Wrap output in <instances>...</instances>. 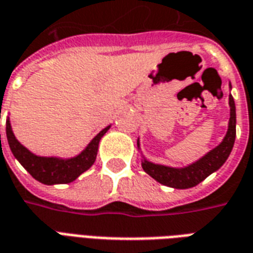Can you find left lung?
<instances>
[{
  "label": "left lung",
  "mask_w": 253,
  "mask_h": 253,
  "mask_svg": "<svg viewBox=\"0 0 253 253\" xmlns=\"http://www.w3.org/2000/svg\"><path fill=\"white\" fill-rule=\"evenodd\" d=\"M229 105H230V118H229L228 132L217 148L210 150L206 156H203L196 163L184 168H170L143 160V170L149 176H152L154 180H157L164 186L184 190V188L198 186L207 176L219 169L223 163L228 160L236 139V105L232 94H229Z\"/></svg>",
  "instance_id": "obj_1"
}]
</instances>
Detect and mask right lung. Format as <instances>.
<instances>
[{
    "instance_id": "1",
    "label": "right lung",
    "mask_w": 253,
    "mask_h": 253,
    "mask_svg": "<svg viewBox=\"0 0 253 253\" xmlns=\"http://www.w3.org/2000/svg\"><path fill=\"white\" fill-rule=\"evenodd\" d=\"M111 126L105 127L96 137L89 142V145L81 153L73 157V159H57V157H39L31 153L30 150L24 148L21 143L16 139L9 121H6V138H8L9 148L19 163L25 169L28 170L31 176L41 181L43 184H66L76 180L78 176L88 170L93 165L97 149L101 137L108 131ZM1 137V135H0Z\"/></svg>"
}]
</instances>
